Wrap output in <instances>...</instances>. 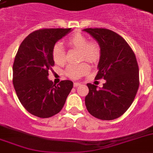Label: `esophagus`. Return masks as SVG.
Wrapping results in <instances>:
<instances>
[{"label":"esophagus","mask_w":153,"mask_h":153,"mask_svg":"<svg viewBox=\"0 0 153 153\" xmlns=\"http://www.w3.org/2000/svg\"><path fill=\"white\" fill-rule=\"evenodd\" d=\"M80 86V83L79 82H74V87H77V86Z\"/></svg>","instance_id":"1"}]
</instances>
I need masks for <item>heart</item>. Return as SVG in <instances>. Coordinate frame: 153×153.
I'll return each instance as SVG.
<instances>
[{"label": "heart", "mask_w": 153, "mask_h": 153, "mask_svg": "<svg viewBox=\"0 0 153 153\" xmlns=\"http://www.w3.org/2000/svg\"><path fill=\"white\" fill-rule=\"evenodd\" d=\"M67 44L71 48L78 49L81 52V59L90 62H96L101 56V48L95 41H89L85 36L79 33L72 35L67 40ZM52 57L55 63L62 64L65 61V51L60 44H56L52 48ZM89 71L86 63L70 65L66 69V74L71 79H77L86 74Z\"/></svg>", "instance_id": "obj_1"}]
</instances>
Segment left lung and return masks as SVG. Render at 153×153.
I'll return each mask as SVG.
<instances>
[{"label":"left lung","mask_w":153,"mask_h":153,"mask_svg":"<svg viewBox=\"0 0 153 153\" xmlns=\"http://www.w3.org/2000/svg\"><path fill=\"white\" fill-rule=\"evenodd\" d=\"M98 42L101 56L95 79H105L102 88L87 83L85 104L90 114L101 120L121 117L133 103L139 88L136 55L124 38L106 28H85Z\"/></svg>","instance_id":"1"}]
</instances>
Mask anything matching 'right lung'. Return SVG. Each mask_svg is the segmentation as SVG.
I'll return each instance as SVG.
<instances>
[{"label":"right lung","instance_id":"right-lung-1","mask_svg":"<svg viewBox=\"0 0 153 153\" xmlns=\"http://www.w3.org/2000/svg\"><path fill=\"white\" fill-rule=\"evenodd\" d=\"M71 28H44L32 32L21 43L13 63V82L20 103L28 113L41 118L62 109L73 82L53 83L48 79L55 65L52 48Z\"/></svg>","mask_w":153,"mask_h":153}]
</instances>
